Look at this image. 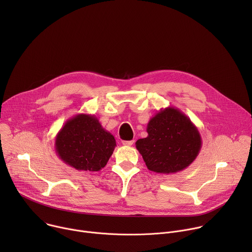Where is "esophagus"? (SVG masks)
<instances>
[{"label": "esophagus", "instance_id": "obj_1", "mask_svg": "<svg viewBox=\"0 0 252 252\" xmlns=\"http://www.w3.org/2000/svg\"><path fill=\"white\" fill-rule=\"evenodd\" d=\"M123 145L126 146V147H130V146L133 145V140H124Z\"/></svg>", "mask_w": 252, "mask_h": 252}]
</instances>
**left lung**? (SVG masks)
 <instances>
[{"mask_svg":"<svg viewBox=\"0 0 252 252\" xmlns=\"http://www.w3.org/2000/svg\"><path fill=\"white\" fill-rule=\"evenodd\" d=\"M147 131L148 136L136 140L135 148L152 171L164 174L182 171L200 152L202 141L197 127L172 106L153 117Z\"/></svg>","mask_w":252,"mask_h":252,"instance_id":"obj_1","label":"left lung"}]
</instances>
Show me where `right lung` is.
I'll return each instance as SVG.
<instances>
[{
  "label": "right lung",
  "instance_id": "add662e5",
  "mask_svg": "<svg viewBox=\"0 0 252 252\" xmlns=\"http://www.w3.org/2000/svg\"><path fill=\"white\" fill-rule=\"evenodd\" d=\"M55 142L56 152L65 164L85 171L104 167L117 146L114 135L101 126L96 117L87 114L67 120Z\"/></svg>",
  "mask_w": 252,
  "mask_h": 252
}]
</instances>
